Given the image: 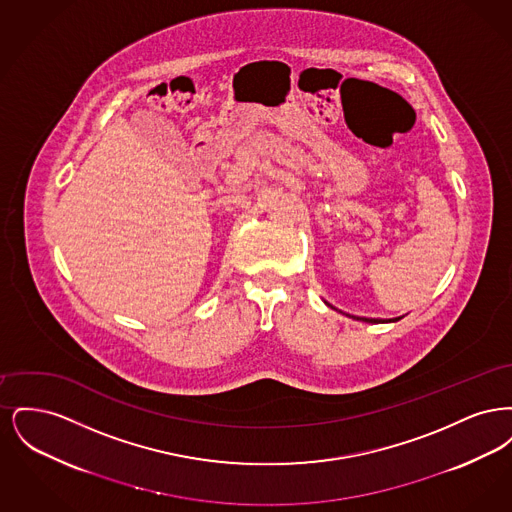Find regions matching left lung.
Here are the masks:
<instances>
[{
	"instance_id": "left-lung-1",
	"label": "left lung",
	"mask_w": 512,
	"mask_h": 512,
	"mask_svg": "<svg viewBox=\"0 0 512 512\" xmlns=\"http://www.w3.org/2000/svg\"><path fill=\"white\" fill-rule=\"evenodd\" d=\"M347 317L355 318V320H361V322H368V324H380V322H397L403 317L388 318V320H382V318H366V317H353V315H347Z\"/></svg>"
}]
</instances>
